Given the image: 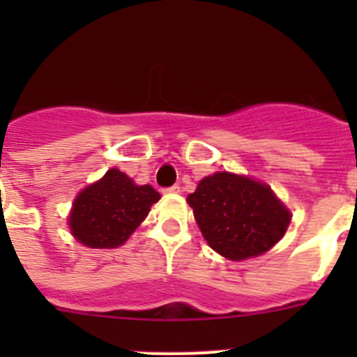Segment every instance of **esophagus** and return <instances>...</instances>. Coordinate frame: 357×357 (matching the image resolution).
Here are the masks:
<instances>
[{"label":"esophagus","instance_id":"1","mask_svg":"<svg viewBox=\"0 0 357 357\" xmlns=\"http://www.w3.org/2000/svg\"><path fill=\"white\" fill-rule=\"evenodd\" d=\"M166 193H172V195L181 193V185H178V184H173L172 188H168V189H166Z\"/></svg>","mask_w":357,"mask_h":357}]
</instances>
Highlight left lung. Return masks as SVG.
Listing matches in <instances>:
<instances>
[{
	"label": "left lung",
	"instance_id": "left-lung-1",
	"mask_svg": "<svg viewBox=\"0 0 357 357\" xmlns=\"http://www.w3.org/2000/svg\"><path fill=\"white\" fill-rule=\"evenodd\" d=\"M188 204L209 247L232 261L270 250L291 218L268 185L227 172L200 181Z\"/></svg>",
	"mask_w": 357,
	"mask_h": 357
}]
</instances>
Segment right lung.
Wrapping results in <instances>:
<instances>
[{
  "instance_id": "1",
  "label": "right lung",
  "mask_w": 357,
  "mask_h": 357,
  "mask_svg": "<svg viewBox=\"0 0 357 357\" xmlns=\"http://www.w3.org/2000/svg\"><path fill=\"white\" fill-rule=\"evenodd\" d=\"M160 198L151 185H137L112 168L102 181L85 188L73 204V236L91 248H116L127 241Z\"/></svg>"
}]
</instances>
